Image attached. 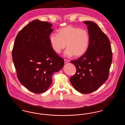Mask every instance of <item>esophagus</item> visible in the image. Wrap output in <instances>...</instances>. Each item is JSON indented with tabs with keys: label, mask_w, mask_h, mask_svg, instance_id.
<instances>
[{
	"label": "esophagus",
	"mask_w": 125,
	"mask_h": 125,
	"mask_svg": "<svg viewBox=\"0 0 125 125\" xmlns=\"http://www.w3.org/2000/svg\"><path fill=\"white\" fill-rule=\"evenodd\" d=\"M64 62H65V63H67L68 62H69V61L68 60H64Z\"/></svg>",
	"instance_id": "esophagus-1"
}]
</instances>
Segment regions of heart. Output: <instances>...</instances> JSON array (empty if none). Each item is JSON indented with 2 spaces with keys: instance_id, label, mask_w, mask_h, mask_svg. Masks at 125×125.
<instances>
[{
  "instance_id": "obj_1",
  "label": "heart",
  "mask_w": 125,
  "mask_h": 125,
  "mask_svg": "<svg viewBox=\"0 0 125 125\" xmlns=\"http://www.w3.org/2000/svg\"><path fill=\"white\" fill-rule=\"evenodd\" d=\"M50 42L54 51L60 53L65 48V55L80 58L84 55L88 50L90 42L89 33L72 26H67L60 29L58 34H52L49 38Z\"/></svg>"
}]
</instances>
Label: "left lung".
<instances>
[{
  "label": "left lung",
  "instance_id": "obj_1",
  "mask_svg": "<svg viewBox=\"0 0 125 125\" xmlns=\"http://www.w3.org/2000/svg\"><path fill=\"white\" fill-rule=\"evenodd\" d=\"M83 22L88 26L89 46L82 57L71 61L76 72L70 81L78 92L89 94L98 89L108 78L113 53L109 39L99 26L90 21Z\"/></svg>",
  "mask_w": 125,
  "mask_h": 125
}]
</instances>
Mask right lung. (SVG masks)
<instances>
[{
    "instance_id": "1",
    "label": "right lung",
    "mask_w": 125,
    "mask_h": 125,
    "mask_svg": "<svg viewBox=\"0 0 125 125\" xmlns=\"http://www.w3.org/2000/svg\"><path fill=\"white\" fill-rule=\"evenodd\" d=\"M52 24L35 20L25 26L16 36L12 60L20 82L30 91L45 92L52 76L64 65V60L54 51L49 38Z\"/></svg>"
}]
</instances>
